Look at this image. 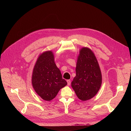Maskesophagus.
Masks as SVG:
<instances>
[{
	"instance_id": "34e87169",
	"label": "esophagus",
	"mask_w": 131,
	"mask_h": 131,
	"mask_svg": "<svg viewBox=\"0 0 131 131\" xmlns=\"http://www.w3.org/2000/svg\"><path fill=\"white\" fill-rule=\"evenodd\" d=\"M67 84H68V85L69 86L70 85V84H71V81L70 80H67Z\"/></svg>"
}]
</instances>
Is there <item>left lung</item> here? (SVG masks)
Segmentation results:
<instances>
[{"instance_id": "obj_1", "label": "left lung", "mask_w": 131, "mask_h": 131, "mask_svg": "<svg viewBox=\"0 0 131 131\" xmlns=\"http://www.w3.org/2000/svg\"><path fill=\"white\" fill-rule=\"evenodd\" d=\"M75 70L76 76L72 82L73 90L80 100H90L101 88L102 74L96 57L90 49L83 47L80 50Z\"/></svg>"}]
</instances>
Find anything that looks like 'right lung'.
Here are the masks:
<instances>
[{
  "mask_svg": "<svg viewBox=\"0 0 131 131\" xmlns=\"http://www.w3.org/2000/svg\"><path fill=\"white\" fill-rule=\"evenodd\" d=\"M31 83L37 93L47 101L52 100L60 89L67 85L55 64L51 51L43 52L38 57L33 69Z\"/></svg>",
  "mask_w": 131,
  "mask_h": 131,
  "instance_id": "obj_1",
  "label": "right lung"
}]
</instances>
